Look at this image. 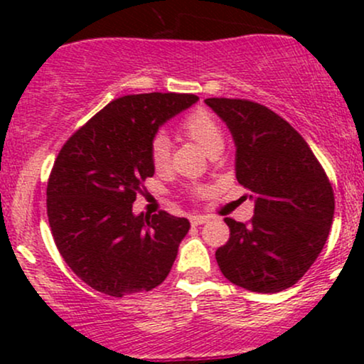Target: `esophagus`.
<instances>
[{"instance_id": "1", "label": "esophagus", "mask_w": 364, "mask_h": 364, "mask_svg": "<svg viewBox=\"0 0 364 364\" xmlns=\"http://www.w3.org/2000/svg\"><path fill=\"white\" fill-rule=\"evenodd\" d=\"M207 220H208V219H207L205 215H191V217H190L191 225H202V224H205Z\"/></svg>"}]
</instances>
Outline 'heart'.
<instances>
[{
    "mask_svg": "<svg viewBox=\"0 0 364 364\" xmlns=\"http://www.w3.org/2000/svg\"><path fill=\"white\" fill-rule=\"evenodd\" d=\"M179 129L200 145L208 156L224 149V132L217 118L207 109H196L183 118ZM171 141L164 133H157L150 141V162L154 169L164 171L169 166Z\"/></svg>",
    "mask_w": 364,
    "mask_h": 364,
    "instance_id": "heart-1",
    "label": "heart"
}]
</instances>
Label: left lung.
<instances>
[{"label":"left lung","instance_id":"1","mask_svg":"<svg viewBox=\"0 0 364 364\" xmlns=\"http://www.w3.org/2000/svg\"><path fill=\"white\" fill-rule=\"evenodd\" d=\"M236 145V179L250 190L248 224L225 217L229 241L215 252L228 281L253 292L294 286L318 258L333 219V190L294 128L262 104L205 99Z\"/></svg>","mask_w":364,"mask_h":364}]
</instances>
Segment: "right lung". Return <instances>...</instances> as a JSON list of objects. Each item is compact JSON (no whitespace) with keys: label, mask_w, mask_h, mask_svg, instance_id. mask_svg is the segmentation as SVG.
Returning a JSON list of instances; mask_svg holds the SVG:
<instances>
[{"label":"right lung","mask_w":364,"mask_h":364,"mask_svg":"<svg viewBox=\"0 0 364 364\" xmlns=\"http://www.w3.org/2000/svg\"><path fill=\"white\" fill-rule=\"evenodd\" d=\"M198 101L193 94H136L107 104L73 133L48 181V217L66 265L92 289L114 298L164 282L190 223L168 212L133 214L154 176L150 141L166 121Z\"/></svg>","instance_id":"add662e5"}]
</instances>
